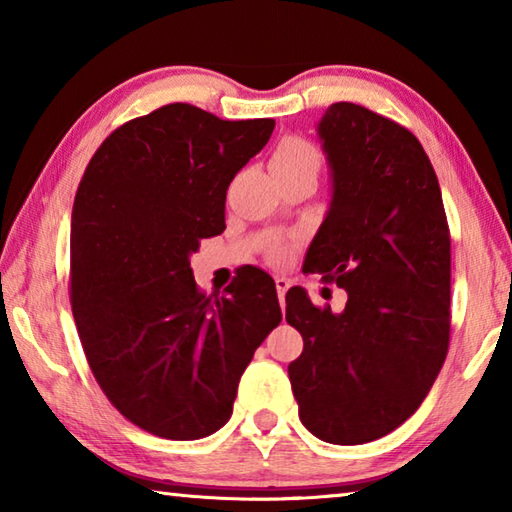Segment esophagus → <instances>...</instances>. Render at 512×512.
<instances>
[{"label": "esophagus", "mask_w": 512, "mask_h": 512, "mask_svg": "<svg viewBox=\"0 0 512 512\" xmlns=\"http://www.w3.org/2000/svg\"><path fill=\"white\" fill-rule=\"evenodd\" d=\"M275 289H277V296H280V305L284 309V296H287L289 291V280H284V277H275Z\"/></svg>", "instance_id": "obj_1"}]
</instances>
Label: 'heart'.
<instances>
[{"instance_id": "b5f03b06", "label": "heart", "mask_w": 512, "mask_h": 512, "mask_svg": "<svg viewBox=\"0 0 512 512\" xmlns=\"http://www.w3.org/2000/svg\"><path fill=\"white\" fill-rule=\"evenodd\" d=\"M271 167L277 173H287V171H316L320 167V155L316 151V146L302 140V137H287L277 144V149L271 158ZM284 248H275V257H282Z\"/></svg>"}]
</instances>
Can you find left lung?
Masks as SVG:
<instances>
[{"mask_svg": "<svg viewBox=\"0 0 512 512\" xmlns=\"http://www.w3.org/2000/svg\"><path fill=\"white\" fill-rule=\"evenodd\" d=\"M318 135L334 192L302 271L348 302L332 314L289 289L287 323L305 341L289 379L316 438L363 445L409 420L443 368L452 239L436 171L409 128L339 101Z\"/></svg>", "mask_w": 512, "mask_h": 512, "instance_id": "8db88e82", "label": "left lung"}]
</instances>
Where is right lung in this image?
<instances>
[{"label":"right lung","instance_id":"add662e5","mask_svg":"<svg viewBox=\"0 0 512 512\" xmlns=\"http://www.w3.org/2000/svg\"><path fill=\"white\" fill-rule=\"evenodd\" d=\"M273 128L169 103L112 131L76 189L69 300L85 359L110 404L153 436L219 431L282 320L262 268L212 298L189 266L201 239L225 230V192Z\"/></svg>","mask_w":512,"mask_h":512}]
</instances>
